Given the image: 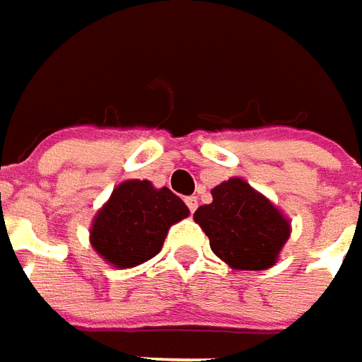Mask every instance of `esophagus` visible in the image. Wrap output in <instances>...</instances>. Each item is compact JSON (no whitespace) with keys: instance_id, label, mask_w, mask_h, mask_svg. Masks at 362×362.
<instances>
[{"instance_id":"1","label":"esophagus","mask_w":362,"mask_h":362,"mask_svg":"<svg viewBox=\"0 0 362 362\" xmlns=\"http://www.w3.org/2000/svg\"><path fill=\"white\" fill-rule=\"evenodd\" d=\"M185 203H187L189 211H191V214H195V209H197V197H187Z\"/></svg>"}]
</instances>
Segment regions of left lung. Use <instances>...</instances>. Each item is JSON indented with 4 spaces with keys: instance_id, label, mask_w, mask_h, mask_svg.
I'll return each mask as SVG.
<instances>
[{
    "instance_id": "left-lung-1",
    "label": "left lung",
    "mask_w": 362,
    "mask_h": 362,
    "mask_svg": "<svg viewBox=\"0 0 362 362\" xmlns=\"http://www.w3.org/2000/svg\"><path fill=\"white\" fill-rule=\"evenodd\" d=\"M214 202L193 219L219 259L233 270H268L290 238V221L274 203L240 177L211 189Z\"/></svg>"
}]
</instances>
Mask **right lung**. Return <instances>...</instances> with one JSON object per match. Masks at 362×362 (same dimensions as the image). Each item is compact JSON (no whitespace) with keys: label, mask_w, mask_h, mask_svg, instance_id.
I'll use <instances>...</instances> for the list:
<instances>
[{"label":"right lung","mask_w":362,"mask_h":362,"mask_svg":"<svg viewBox=\"0 0 362 362\" xmlns=\"http://www.w3.org/2000/svg\"><path fill=\"white\" fill-rule=\"evenodd\" d=\"M187 216V205L171 189L122 181L92 219L90 243L110 266L134 268L157 256L169 228Z\"/></svg>","instance_id":"obj_1"}]
</instances>
